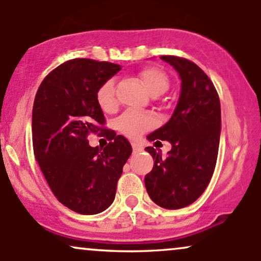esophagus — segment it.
<instances>
[{"mask_svg":"<svg viewBox=\"0 0 261 261\" xmlns=\"http://www.w3.org/2000/svg\"><path fill=\"white\" fill-rule=\"evenodd\" d=\"M131 146H133V149H134L135 152L142 151V146H141L140 143H137V142H131Z\"/></svg>","mask_w":261,"mask_h":261,"instance_id":"obj_1","label":"esophagus"}]
</instances>
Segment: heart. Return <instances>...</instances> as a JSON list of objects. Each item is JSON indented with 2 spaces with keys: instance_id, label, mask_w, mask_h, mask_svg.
Here are the masks:
<instances>
[{
  "instance_id": "b5f03b06",
  "label": "heart",
  "mask_w": 261,
  "mask_h": 261,
  "mask_svg": "<svg viewBox=\"0 0 261 261\" xmlns=\"http://www.w3.org/2000/svg\"><path fill=\"white\" fill-rule=\"evenodd\" d=\"M140 79L143 86L151 95L162 94L167 91L169 86V80L163 71L157 67L143 68L140 72ZM97 100L100 108L106 112H110L116 106L115 86L114 81L109 80L99 87L97 92ZM155 125V120L149 114L136 112L124 113L116 121V126L122 134L128 137H137L145 131L149 130Z\"/></svg>"
}]
</instances>
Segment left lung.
<instances>
[{
    "mask_svg": "<svg viewBox=\"0 0 261 261\" xmlns=\"http://www.w3.org/2000/svg\"><path fill=\"white\" fill-rule=\"evenodd\" d=\"M161 59L178 72L180 94L168 122L147 136L148 141H168L172 149L162 157L161 151L145 148L154 161L145 185L154 203L176 210L196 201L211 180L220 145L221 106L214 83L196 64L176 56Z\"/></svg>",
    "mask_w": 261,
    "mask_h": 261,
    "instance_id": "8db88e82",
    "label": "left lung"
}]
</instances>
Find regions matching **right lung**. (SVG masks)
<instances>
[{"mask_svg":"<svg viewBox=\"0 0 261 261\" xmlns=\"http://www.w3.org/2000/svg\"><path fill=\"white\" fill-rule=\"evenodd\" d=\"M120 65L91 59L66 61L45 77L33 106V147L47 184L66 207L81 215L103 212L133 148L121 135L104 148L91 147L89 134L106 133L99 87Z\"/></svg>","mask_w":261,"mask_h":261,"instance_id":"obj_1","label":"right lung"}]
</instances>
